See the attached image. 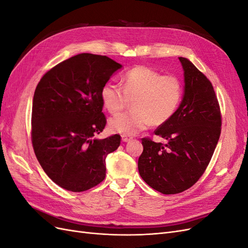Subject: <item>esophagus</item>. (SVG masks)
<instances>
[{"label":"esophagus","instance_id":"1","mask_svg":"<svg viewBox=\"0 0 248 248\" xmlns=\"http://www.w3.org/2000/svg\"><path fill=\"white\" fill-rule=\"evenodd\" d=\"M132 140V138L131 137H128V136H122V140L123 141H129V140Z\"/></svg>","mask_w":248,"mask_h":248}]
</instances>
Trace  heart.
<instances>
[{"mask_svg":"<svg viewBox=\"0 0 248 248\" xmlns=\"http://www.w3.org/2000/svg\"><path fill=\"white\" fill-rule=\"evenodd\" d=\"M123 87L112 81L104 84L100 96L109 114H118L133 100V109L111 118L112 132L134 136L152 124L162 125L174 116L182 100L184 88L175 76H162L147 66H136L122 78Z\"/></svg>","mask_w":248,"mask_h":248,"instance_id":"heart-1","label":"heart"}]
</instances>
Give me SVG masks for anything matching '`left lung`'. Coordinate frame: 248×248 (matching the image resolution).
<instances>
[{
  "label": "left lung",
  "mask_w": 248,
  "mask_h": 248,
  "mask_svg": "<svg viewBox=\"0 0 248 248\" xmlns=\"http://www.w3.org/2000/svg\"><path fill=\"white\" fill-rule=\"evenodd\" d=\"M184 70L183 100L154 133L166 144L141 139L138 167L142 180L163 194L180 193L198 182L212 158L221 132V114L213 86L189 60Z\"/></svg>",
  "instance_id": "left-lung-1"
}]
</instances>
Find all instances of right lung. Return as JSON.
I'll use <instances>...</instances> for the list:
<instances>
[{"label": "right lung", "mask_w": 248, "mask_h": 248, "mask_svg": "<svg viewBox=\"0 0 248 248\" xmlns=\"http://www.w3.org/2000/svg\"><path fill=\"white\" fill-rule=\"evenodd\" d=\"M122 65L107 56L79 54L52 67L36 87L31 139L46 175L62 188L80 192L106 178V158L121 137H94L103 131L100 92Z\"/></svg>", "instance_id": "1"}]
</instances>
